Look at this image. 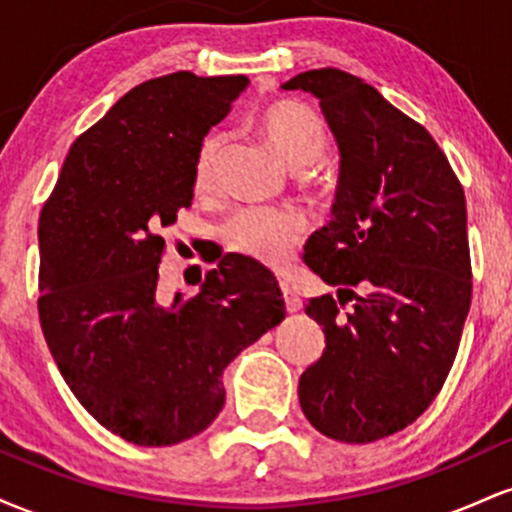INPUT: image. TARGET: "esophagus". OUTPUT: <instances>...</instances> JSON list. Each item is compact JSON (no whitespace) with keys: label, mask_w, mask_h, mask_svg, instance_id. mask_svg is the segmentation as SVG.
I'll use <instances>...</instances> for the list:
<instances>
[{"label":"esophagus","mask_w":512,"mask_h":512,"mask_svg":"<svg viewBox=\"0 0 512 512\" xmlns=\"http://www.w3.org/2000/svg\"><path fill=\"white\" fill-rule=\"evenodd\" d=\"M279 286H281V293H284L286 310H289V313H298V310L303 308V301H301V298H298V293H296V289H293V286H291V281L281 279Z\"/></svg>","instance_id":"obj_1"}]
</instances>
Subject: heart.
<instances>
[{"label":"heart","mask_w":512,"mask_h":512,"mask_svg":"<svg viewBox=\"0 0 512 512\" xmlns=\"http://www.w3.org/2000/svg\"><path fill=\"white\" fill-rule=\"evenodd\" d=\"M257 129L274 146L281 161L293 170L315 166L325 156V122L313 110L296 101H274L260 110ZM223 149V134L211 132L199 146L195 158V190L207 195L214 187L216 161ZM303 231V221L296 211L281 207H248L238 211L226 226L228 248L260 264H281Z\"/></svg>","instance_id":"b5f03b06"}]
</instances>
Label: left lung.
<instances>
[{
	"instance_id": "1",
	"label": "left lung",
	"mask_w": 512,
	"mask_h": 512,
	"mask_svg": "<svg viewBox=\"0 0 512 512\" xmlns=\"http://www.w3.org/2000/svg\"><path fill=\"white\" fill-rule=\"evenodd\" d=\"M281 88L313 93L342 156L332 221L305 243L337 298L305 305L325 351L298 399L322 436L373 443L424 414L457 356L472 303L464 190L426 127L358 76L310 69Z\"/></svg>"
}]
</instances>
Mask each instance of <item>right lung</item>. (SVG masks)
Here are the masks:
<instances>
[{
    "mask_svg": "<svg viewBox=\"0 0 512 512\" xmlns=\"http://www.w3.org/2000/svg\"><path fill=\"white\" fill-rule=\"evenodd\" d=\"M248 76L144 81L69 149L40 211L45 342L98 424L144 448L197 436L226 402L223 368L284 320L279 281L243 255L197 296L161 301L163 228L192 204L195 158Z\"/></svg>",
    "mask_w": 512,
    "mask_h": 512,
    "instance_id": "add662e5",
    "label": "right lung"
}]
</instances>
